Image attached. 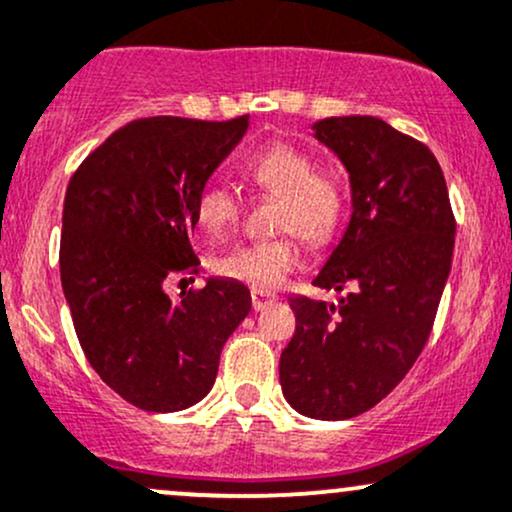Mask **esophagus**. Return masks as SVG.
I'll return each mask as SVG.
<instances>
[{
    "label": "esophagus",
    "mask_w": 512,
    "mask_h": 512,
    "mask_svg": "<svg viewBox=\"0 0 512 512\" xmlns=\"http://www.w3.org/2000/svg\"><path fill=\"white\" fill-rule=\"evenodd\" d=\"M276 301L274 296H269V293H262V291H252V308L255 310H264L267 305H272Z\"/></svg>",
    "instance_id": "obj_1"
}]
</instances>
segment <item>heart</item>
Masks as SVG:
<instances>
[{
	"label": "heart",
	"instance_id": "1",
	"mask_svg": "<svg viewBox=\"0 0 512 512\" xmlns=\"http://www.w3.org/2000/svg\"><path fill=\"white\" fill-rule=\"evenodd\" d=\"M257 190L276 197L274 231L286 236L238 245L211 260L214 274L255 291H272L301 264V243L325 245L337 236L346 211L344 182L330 168L315 166L308 151L272 144L243 166ZM197 226L209 240L221 238L240 219V202L228 187L209 185L197 197Z\"/></svg>",
	"mask_w": 512,
	"mask_h": 512
}]
</instances>
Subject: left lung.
I'll return each mask as SVG.
<instances>
[{"instance_id":"obj_1","label":"left lung","mask_w":512,"mask_h":512,"mask_svg":"<svg viewBox=\"0 0 512 512\" xmlns=\"http://www.w3.org/2000/svg\"><path fill=\"white\" fill-rule=\"evenodd\" d=\"M351 182V221L313 284L337 303L293 296L296 332L279 380L298 414L342 421L373 409L414 366L448 281L455 216L426 144L370 115L313 125Z\"/></svg>"}]
</instances>
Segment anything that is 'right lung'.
Returning <instances> with one entry per match:
<instances>
[{
    "label": "right lung",
    "mask_w": 512,
    "mask_h": 512,
    "mask_svg": "<svg viewBox=\"0 0 512 512\" xmlns=\"http://www.w3.org/2000/svg\"><path fill=\"white\" fill-rule=\"evenodd\" d=\"M245 129L248 115L144 117L110 134L69 180L60 276L76 337L103 383L144 411L207 397L223 344L252 308L250 291L228 279L178 301L166 293L170 279L199 272L197 197Z\"/></svg>",
    "instance_id": "1"
}]
</instances>
